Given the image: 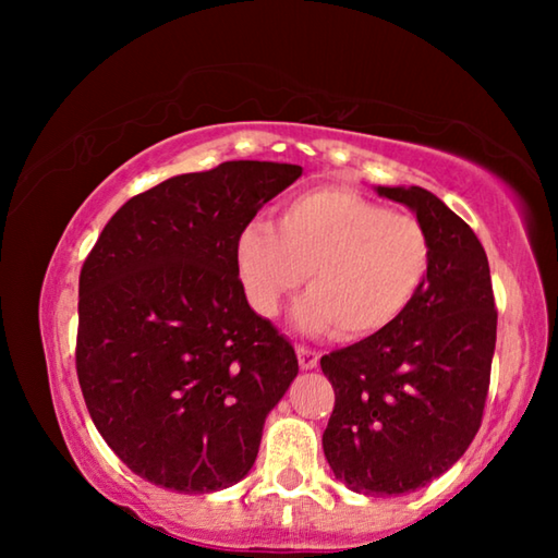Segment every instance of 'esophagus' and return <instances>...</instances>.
<instances>
[{"label":"esophagus","mask_w":558,"mask_h":558,"mask_svg":"<svg viewBox=\"0 0 558 558\" xmlns=\"http://www.w3.org/2000/svg\"><path fill=\"white\" fill-rule=\"evenodd\" d=\"M298 362H300V369H305V372L315 369V366L319 364V354L310 347H298Z\"/></svg>","instance_id":"34e87169"}]
</instances>
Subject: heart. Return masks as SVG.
I'll return each instance as SVG.
<instances>
[{"instance_id": "obj_1", "label": "heart", "mask_w": 558, "mask_h": 558, "mask_svg": "<svg viewBox=\"0 0 558 558\" xmlns=\"http://www.w3.org/2000/svg\"><path fill=\"white\" fill-rule=\"evenodd\" d=\"M235 272L248 305L276 317L300 288L298 325L335 327L337 337L381 332L403 315L433 263L430 233L415 216L344 186L300 192L278 209L276 226L251 221L235 233Z\"/></svg>"}]
</instances>
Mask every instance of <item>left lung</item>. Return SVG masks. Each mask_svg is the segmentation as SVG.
Masks as SVG:
<instances>
[{
  "label": "left lung",
  "mask_w": 558,
  "mask_h": 558,
  "mask_svg": "<svg viewBox=\"0 0 558 558\" xmlns=\"http://www.w3.org/2000/svg\"><path fill=\"white\" fill-rule=\"evenodd\" d=\"M430 233L418 295L381 332L319 359L335 389L323 433L335 477L359 495H405L462 458L483 423L497 342L489 263L475 231L421 186H376Z\"/></svg>",
  "instance_id": "left-lung-1"
}]
</instances>
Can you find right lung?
<instances>
[{
  "mask_svg": "<svg viewBox=\"0 0 558 558\" xmlns=\"http://www.w3.org/2000/svg\"><path fill=\"white\" fill-rule=\"evenodd\" d=\"M298 165L235 159L122 204L83 263L75 369L112 452L147 483H239L298 376L295 349L245 300L233 241Z\"/></svg>",
  "mask_w": 558,
  "mask_h": 558,
  "instance_id": "obj_1",
  "label": "right lung"
}]
</instances>
